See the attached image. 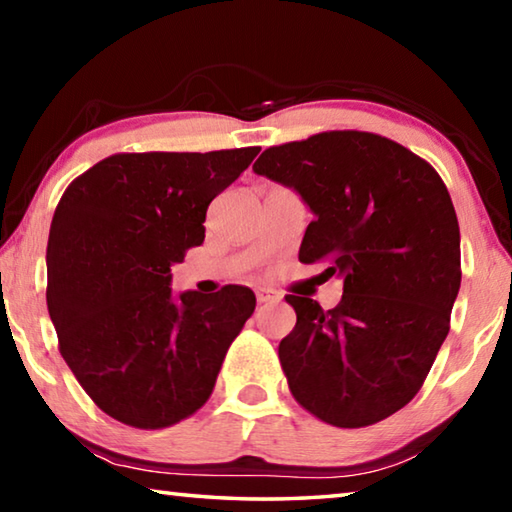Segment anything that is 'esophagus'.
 <instances>
[{"label":"esophagus","instance_id":"1","mask_svg":"<svg viewBox=\"0 0 512 512\" xmlns=\"http://www.w3.org/2000/svg\"><path fill=\"white\" fill-rule=\"evenodd\" d=\"M255 296H257V302H280V298H282L280 293L271 287H257Z\"/></svg>","mask_w":512,"mask_h":512}]
</instances>
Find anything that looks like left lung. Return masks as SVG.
Here are the masks:
<instances>
[{"mask_svg": "<svg viewBox=\"0 0 512 512\" xmlns=\"http://www.w3.org/2000/svg\"><path fill=\"white\" fill-rule=\"evenodd\" d=\"M314 214L305 264L343 280L334 309L287 296L296 327L280 361L296 400L327 424L368 427L420 391L461 289V232L431 164L381 135L329 131L266 149L253 164Z\"/></svg>", "mask_w": 512, "mask_h": 512, "instance_id": "8db88e82", "label": "left lung"}]
</instances>
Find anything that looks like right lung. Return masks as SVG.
<instances>
[{"mask_svg":"<svg viewBox=\"0 0 512 512\" xmlns=\"http://www.w3.org/2000/svg\"><path fill=\"white\" fill-rule=\"evenodd\" d=\"M259 146L117 153L65 189L47 244V307L60 354L103 413L171 427L210 397L255 293L173 296L171 266L205 239L207 205Z\"/></svg>","mask_w":512,"mask_h":512,"instance_id":"add662e5","label":"right lung"}]
</instances>
